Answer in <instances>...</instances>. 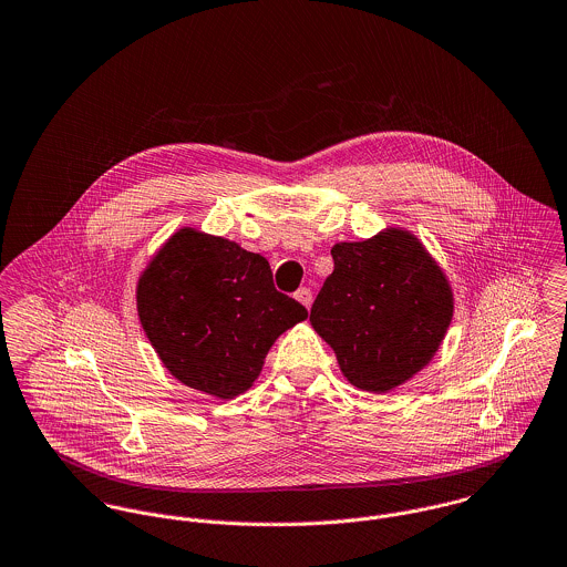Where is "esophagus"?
<instances>
[{
    "label": "esophagus",
    "instance_id": "esophagus-1",
    "mask_svg": "<svg viewBox=\"0 0 567 567\" xmlns=\"http://www.w3.org/2000/svg\"><path fill=\"white\" fill-rule=\"evenodd\" d=\"M295 299L308 309L311 308V301H313V297H311V290H309V288H299V290L295 292Z\"/></svg>",
    "mask_w": 567,
    "mask_h": 567
}]
</instances>
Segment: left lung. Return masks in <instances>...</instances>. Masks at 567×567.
Wrapping results in <instances>:
<instances>
[{
  "instance_id": "8db88e82",
  "label": "left lung",
  "mask_w": 567,
  "mask_h": 567,
  "mask_svg": "<svg viewBox=\"0 0 567 567\" xmlns=\"http://www.w3.org/2000/svg\"><path fill=\"white\" fill-rule=\"evenodd\" d=\"M333 272L309 313L342 374L365 392H388L437 353L453 320V290L424 245L390 227L331 249Z\"/></svg>"
}]
</instances>
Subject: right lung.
Returning <instances> with one entry per match:
<instances>
[{"label":"right lung","mask_w":567,"mask_h":567,"mask_svg":"<svg viewBox=\"0 0 567 567\" xmlns=\"http://www.w3.org/2000/svg\"><path fill=\"white\" fill-rule=\"evenodd\" d=\"M136 308L164 368L216 399L247 392L275 340L308 318L275 290L266 258L193 227L175 231L147 264Z\"/></svg>","instance_id":"obj_1"}]
</instances>
